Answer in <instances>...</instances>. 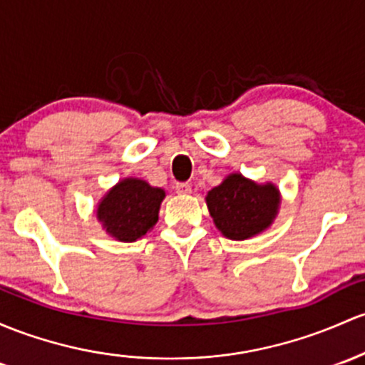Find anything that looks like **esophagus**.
<instances>
[{
	"label": "esophagus",
	"instance_id": "1",
	"mask_svg": "<svg viewBox=\"0 0 365 365\" xmlns=\"http://www.w3.org/2000/svg\"><path fill=\"white\" fill-rule=\"evenodd\" d=\"M175 193L178 195H190L191 186L187 182H178L175 184Z\"/></svg>",
	"mask_w": 365,
	"mask_h": 365
}]
</instances>
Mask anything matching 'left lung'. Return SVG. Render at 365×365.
Segmentation results:
<instances>
[{"instance_id":"8db88e82","label":"left lung","mask_w":365,"mask_h":365,"mask_svg":"<svg viewBox=\"0 0 365 365\" xmlns=\"http://www.w3.org/2000/svg\"><path fill=\"white\" fill-rule=\"evenodd\" d=\"M205 203L222 237L249 240L275 222L282 195L277 184L256 182L233 172L207 193Z\"/></svg>"}]
</instances>
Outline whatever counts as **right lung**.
I'll return each mask as SVG.
<instances>
[{"label": "right lung", "instance_id": "1", "mask_svg": "<svg viewBox=\"0 0 365 365\" xmlns=\"http://www.w3.org/2000/svg\"><path fill=\"white\" fill-rule=\"evenodd\" d=\"M163 198L165 190L144 179H120L97 203V221L109 237L130 244L155 228Z\"/></svg>", "mask_w": 365, "mask_h": 365}]
</instances>
